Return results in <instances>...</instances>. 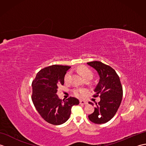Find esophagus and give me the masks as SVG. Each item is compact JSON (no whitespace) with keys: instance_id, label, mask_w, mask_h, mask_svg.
<instances>
[{"instance_id":"esophagus-1","label":"esophagus","mask_w":146,"mask_h":146,"mask_svg":"<svg viewBox=\"0 0 146 146\" xmlns=\"http://www.w3.org/2000/svg\"><path fill=\"white\" fill-rule=\"evenodd\" d=\"M80 104L81 105H86V104H87V102L85 101V100H80Z\"/></svg>"}]
</instances>
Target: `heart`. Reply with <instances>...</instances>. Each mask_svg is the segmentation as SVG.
<instances>
[{
  "mask_svg": "<svg viewBox=\"0 0 146 146\" xmlns=\"http://www.w3.org/2000/svg\"><path fill=\"white\" fill-rule=\"evenodd\" d=\"M78 71L79 72L82 74V76L84 79H87V78H92L93 76H94V73L89 69L88 67L85 66H82L79 68H78ZM71 76H72V73H71V71H68L66 73V75H64V80L65 83H69L71 81ZM74 94H75L76 97H81L82 95V94L83 92V90L80 89H76L74 90Z\"/></svg>",
  "mask_w": 146,
  "mask_h": 146,
  "instance_id": "heart-1",
  "label": "heart"
}]
</instances>
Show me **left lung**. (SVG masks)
I'll list each match as a JSON object with an SVG mask.
<instances>
[{
  "label": "left lung",
  "instance_id": "obj_1",
  "mask_svg": "<svg viewBox=\"0 0 146 146\" xmlns=\"http://www.w3.org/2000/svg\"><path fill=\"white\" fill-rule=\"evenodd\" d=\"M87 64L94 68L99 75L94 97L100 95V101L95 103L94 111L89 115L88 119L95 123L102 124L112 119L119 108L123 96L122 86L119 76L112 68L97 61L89 62ZM89 104L94 105L92 102Z\"/></svg>",
  "mask_w": 146,
  "mask_h": 146
}]
</instances>
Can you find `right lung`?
Wrapping results in <instances>:
<instances>
[{"mask_svg":"<svg viewBox=\"0 0 146 146\" xmlns=\"http://www.w3.org/2000/svg\"><path fill=\"white\" fill-rule=\"evenodd\" d=\"M71 67L52 65L37 73L32 83V100L38 113L46 122L61 125L70 118L71 108L78 105L79 100L70 97L62 100L56 95L58 86L64 85V78Z\"/></svg>","mask_w":146,"mask_h":146,"instance_id":"1","label":"right lung"}]
</instances>
